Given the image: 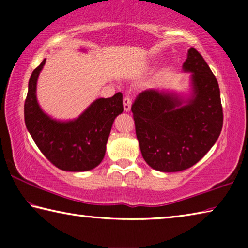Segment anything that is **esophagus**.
I'll return each mask as SVG.
<instances>
[{
  "instance_id": "obj_1",
  "label": "esophagus",
  "mask_w": 248,
  "mask_h": 248,
  "mask_svg": "<svg viewBox=\"0 0 248 248\" xmlns=\"http://www.w3.org/2000/svg\"><path fill=\"white\" fill-rule=\"evenodd\" d=\"M131 105H132V102H131V98H130L129 96L124 98V109L125 112H129L130 110H131Z\"/></svg>"
}]
</instances>
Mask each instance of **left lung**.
Masks as SVG:
<instances>
[{"instance_id":"1","label":"left lung","mask_w":248,"mask_h":248,"mask_svg":"<svg viewBox=\"0 0 248 248\" xmlns=\"http://www.w3.org/2000/svg\"><path fill=\"white\" fill-rule=\"evenodd\" d=\"M183 71L190 73L189 94L145 90L131 107L142 156L158 171L195 165L216 143L223 125L219 84L196 49L188 50Z\"/></svg>"}]
</instances>
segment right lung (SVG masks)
<instances>
[{
    "label": "right lung",
    "mask_w": 248,
    "mask_h": 248,
    "mask_svg": "<svg viewBox=\"0 0 248 248\" xmlns=\"http://www.w3.org/2000/svg\"><path fill=\"white\" fill-rule=\"evenodd\" d=\"M46 59L32 71L24 106L25 124L43 154L58 169L85 171L102 163L112 124L124 111L123 94L94 100L78 118L58 120L43 110L37 81Z\"/></svg>",
    "instance_id": "right-lung-1"
}]
</instances>
